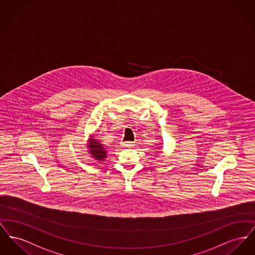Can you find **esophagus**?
<instances>
[{"label":"esophagus","instance_id":"obj_1","mask_svg":"<svg viewBox=\"0 0 255 255\" xmlns=\"http://www.w3.org/2000/svg\"><path fill=\"white\" fill-rule=\"evenodd\" d=\"M121 144L123 147H133L135 145L133 141H125V142H122Z\"/></svg>","mask_w":255,"mask_h":255}]
</instances>
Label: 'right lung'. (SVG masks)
<instances>
[{
    "label": "right lung",
    "instance_id": "add662e5",
    "mask_svg": "<svg viewBox=\"0 0 255 255\" xmlns=\"http://www.w3.org/2000/svg\"><path fill=\"white\" fill-rule=\"evenodd\" d=\"M89 143H88V148H89V153L91 155L92 158H94L97 161H103L107 158L108 155V149L105 146V144H102L101 141L97 138H95L94 135H90L89 138Z\"/></svg>",
    "mask_w": 255,
    "mask_h": 255
}]
</instances>
